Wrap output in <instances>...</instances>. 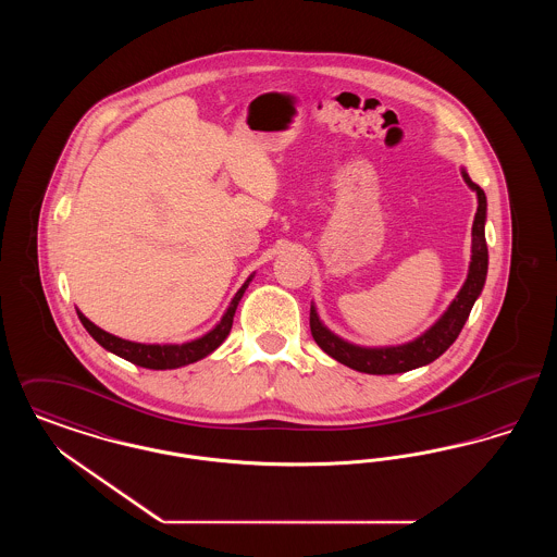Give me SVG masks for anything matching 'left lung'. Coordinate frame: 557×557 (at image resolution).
I'll list each match as a JSON object with an SVG mask.
<instances>
[{
  "label": "left lung",
  "mask_w": 557,
  "mask_h": 557,
  "mask_svg": "<svg viewBox=\"0 0 557 557\" xmlns=\"http://www.w3.org/2000/svg\"><path fill=\"white\" fill-rule=\"evenodd\" d=\"M463 182L476 191L478 209L472 225V261L468 269V277L453 298L449 309L443 313L430 330L407 345L380 346V348H368V346L350 345L330 332L318 315V309L311 305V334L315 343L321 346L323 352H327L332 359L343 363L350 370L373 373V375H386V373H403V371L416 370L432 363L438 359L455 338L459 336L461 327L470 318V311L476 302L480 292L486 282L488 271V248L484 238V221H486V196L482 187L476 186L470 175L461 169Z\"/></svg>",
  "instance_id": "left-lung-1"
}]
</instances>
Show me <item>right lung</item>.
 Listing matches in <instances>:
<instances>
[{"label":"right lung","instance_id":"obj_1","mask_svg":"<svg viewBox=\"0 0 557 557\" xmlns=\"http://www.w3.org/2000/svg\"><path fill=\"white\" fill-rule=\"evenodd\" d=\"M252 277L255 275H250L242 284V288L232 298L225 315L212 327L211 332H207L205 336H200L196 341L184 343V345H141V343H132V341H125V338L108 334L102 327H98L96 323H91L89 319L85 318L81 311H77V315H79L83 327L89 332V336L98 345L104 346L110 352L132 361V363L139 366V368H146V370H175V368H184V366H189V363H196V361L205 359L207 355H211L214 348L223 345V341L227 338V334L232 330L239 298L244 296V292L248 288V284L252 282Z\"/></svg>","mask_w":557,"mask_h":557}]
</instances>
